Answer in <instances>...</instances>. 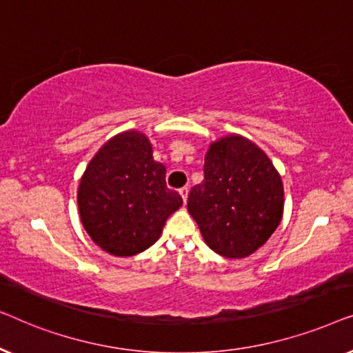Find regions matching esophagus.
Wrapping results in <instances>:
<instances>
[{
	"label": "esophagus",
	"mask_w": 353,
	"mask_h": 353,
	"mask_svg": "<svg viewBox=\"0 0 353 353\" xmlns=\"http://www.w3.org/2000/svg\"><path fill=\"white\" fill-rule=\"evenodd\" d=\"M178 192H180V196L183 197V202H186L188 201V194H190V188H181V190L180 191H178Z\"/></svg>",
	"instance_id": "1"
}]
</instances>
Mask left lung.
Instances as JSON below:
<instances>
[{
	"mask_svg": "<svg viewBox=\"0 0 353 353\" xmlns=\"http://www.w3.org/2000/svg\"><path fill=\"white\" fill-rule=\"evenodd\" d=\"M283 210L281 175L257 144L236 133L210 143L204 180L191 190L188 212L214 252L249 257L274 233Z\"/></svg>",
	"mask_w": 353,
	"mask_h": 353,
	"instance_id": "8db88e82",
	"label": "left lung"
}]
</instances>
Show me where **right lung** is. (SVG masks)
<instances>
[{"label": "right lung", "mask_w": 353, "mask_h": 353, "mask_svg": "<svg viewBox=\"0 0 353 353\" xmlns=\"http://www.w3.org/2000/svg\"><path fill=\"white\" fill-rule=\"evenodd\" d=\"M165 173L144 133L128 130L108 139L86 165L77 191L90 238L117 257L151 248L168 216L183 205L181 196L167 188Z\"/></svg>", "instance_id": "obj_1"}]
</instances>
